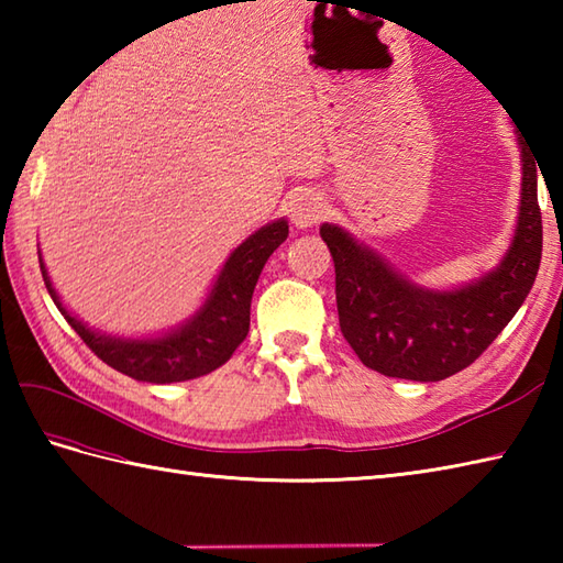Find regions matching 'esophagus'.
Listing matches in <instances>:
<instances>
[{"label":"esophagus","instance_id":"esophagus-1","mask_svg":"<svg viewBox=\"0 0 563 563\" xmlns=\"http://www.w3.org/2000/svg\"><path fill=\"white\" fill-rule=\"evenodd\" d=\"M288 210L297 230H309V227H314L321 220V214H324V200H321L314 190H297L288 202Z\"/></svg>","mask_w":563,"mask_h":563}]
</instances>
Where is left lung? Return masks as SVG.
Wrapping results in <instances>:
<instances>
[{"mask_svg":"<svg viewBox=\"0 0 563 563\" xmlns=\"http://www.w3.org/2000/svg\"><path fill=\"white\" fill-rule=\"evenodd\" d=\"M518 133V130H516ZM522 159L516 234L494 271L452 290L416 285L375 249L324 222L336 268V305L345 341L363 365L399 379L440 382L472 365L516 317L542 261L537 159L518 137Z\"/></svg>","mask_w":563,"mask_h":563,"instance_id":"obj_1","label":"left lung"}]
</instances>
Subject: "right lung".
Returning <instances> with one entry per match:
<instances>
[{
	"label": "right lung",
	"mask_w": 563,
	"mask_h": 563,
	"mask_svg": "<svg viewBox=\"0 0 563 563\" xmlns=\"http://www.w3.org/2000/svg\"><path fill=\"white\" fill-rule=\"evenodd\" d=\"M288 239V220L280 218L261 227L249 239L239 244L230 258L224 261L222 271L214 278L212 288L196 314H190L172 331L150 339L111 336L97 329H89L81 319L59 300L53 288L51 275L38 251L41 273L45 288L53 302L67 319V324L79 333V339L97 353L106 365L137 382L152 385H172L212 373L230 361L236 345L249 333L251 295L258 283V275L266 266L271 254Z\"/></svg>",
	"instance_id": "obj_1"
}]
</instances>
